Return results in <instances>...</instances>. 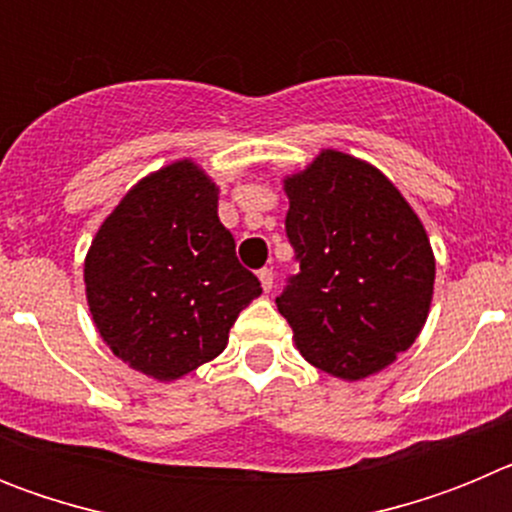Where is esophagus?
I'll list each match as a JSON object with an SVG mask.
<instances>
[{
    "mask_svg": "<svg viewBox=\"0 0 512 512\" xmlns=\"http://www.w3.org/2000/svg\"><path fill=\"white\" fill-rule=\"evenodd\" d=\"M259 279H261V287H264V292H269V289L274 287V271L271 269H261Z\"/></svg>",
    "mask_w": 512,
    "mask_h": 512,
    "instance_id": "1",
    "label": "esophagus"
}]
</instances>
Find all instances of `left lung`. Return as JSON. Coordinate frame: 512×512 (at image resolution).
Masks as SVG:
<instances>
[{"mask_svg": "<svg viewBox=\"0 0 512 512\" xmlns=\"http://www.w3.org/2000/svg\"><path fill=\"white\" fill-rule=\"evenodd\" d=\"M300 271L277 307L300 354L323 372L361 379L413 346L433 295L431 243L418 215L374 166L323 151L284 182Z\"/></svg>", "mask_w": 512, "mask_h": 512, "instance_id": "8db88e82", "label": "left lung"}]
</instances>
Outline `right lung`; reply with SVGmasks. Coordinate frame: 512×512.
<instances>
[{
  "mask_svg": "<svg viewBox=\"0 0 512 512\" xmlns=\"http://www.w3.org/2000/svg\"><path fill=\"white\" fill-rule=\"evenodd\" d=\"M84 282L112 354L161 382L223 354L235 318L261 295L217 217V187L192 161L122 197L92 241Z\"/></svg>",
  "mask_w": 512,
  "mask_h": 512,
  "instance_id": "add662e5",
  "label": "right lung"
}]
</instances>
